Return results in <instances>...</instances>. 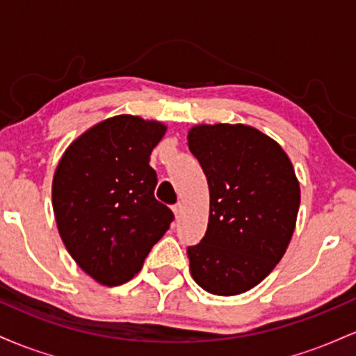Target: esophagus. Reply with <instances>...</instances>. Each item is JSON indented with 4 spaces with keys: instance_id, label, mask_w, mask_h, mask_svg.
Instances as JSON below:
<instances>
[{
    "instance_id": "obj_1",
    "label": "esophagus",
    "mask_w": 356,
    "mask_h": 356,
    "mask_svg": "<svg viewBox=\"0 0 356 356\" xmlns=\"http://www.w3.org/2000/svg\"><path fill=\"white\" fill-rule=\"evenodd\" d=\"M174 214H175V219H181V216H182V204L181 202L175 204L174 206Z\"/></svg>"
}]
</instances>
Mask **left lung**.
I'll list each match as a JSON object with an SVG mask.
<instances>
[{"instance_id": "8db88e82", "label": "left lung", "mask_w": 356, "mask_h": 356, "mask_svg": "<svg viewBox=\"0 0 356 356\" xmlns=\"http://www.w3.org/2000/svg\"><path fill=\"white\" fill-rule=\"evenodd\" d=\"M189 150L209 184V222L187 248L191 275L207 293L254 288L283 257L300 207V184L284 150L248 125L192 127Z\"/></svg>"}]
</instances>
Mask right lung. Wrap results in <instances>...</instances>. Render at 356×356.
<instances>
[{
    "label": "right lung",
    "instance_id": "right-lung-1",
    "mask_svg": "<svg viewBox=\"0 0 356 356\" xmlns=\"http://www.w3.org/2000/svg\"><path fill=\"white\" fill-rule=\"evenodd\" d=\"M165 127L117 115L68 147L53 177V211L76 264L105 286L132 280L174 220L149 165Z\"/></svg>",
    "mask_w": 356,
    "mask_h": 356
}]
</instances>
